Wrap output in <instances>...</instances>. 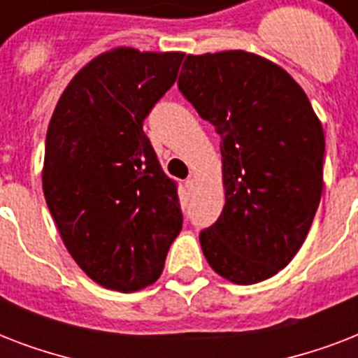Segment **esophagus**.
Wrapping results in <instances>:
<instances>
[{"instance_id": "1", "label": "esophagus", "mask_w": 358, "mask_h": 358, "mask_svg": "<svg viewBox=\"0 0 358 358\" xmlns=\"http://www.w3.org/2000/svg\"><path fill=\"white\" fill-rule=\"evenodd\" d=\"M184 185H185V189H187V193H191V191L195 189V180L193 178H187L184 182Z\"/></svg>"}]
</instances>
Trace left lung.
I'll use <instances>...</instances> for the list:
<instances>
[{
  "instance_id": "obj_1",
  "label": "left lung",
  "mask_w": 358,
  "mask_h": 358,
  "mask_svg": "<svg viewBox=\"0 0 358 358\" xmlns=\"http://www.w3.org/2000/svg\"><path fill=\"white\" fill-rule=\"evenodd\" d=\"M178 89L221 135L224 208L202 252L230 282H262L297 255L320 206L322 124L286 70L241 50L187 55Z\"/></svg>"
}]
</instances>
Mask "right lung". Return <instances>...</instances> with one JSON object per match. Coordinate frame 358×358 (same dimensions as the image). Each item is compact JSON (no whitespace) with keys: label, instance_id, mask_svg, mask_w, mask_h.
<instances>
[{"label":"right lung","instance_id":"1","mask_svg":"<svg viewBox=\"0 0 358 358\" xmlns=\"http://www.w3.org/2000/svg\"><path fill=\"white\" fill-rule=\"evenodd\" d=\"M182 59L134 48L102 53L70 81L48 126L46 204L76 264L108 289L156 282L182 230L176 182L143 129Z\"/></svg>","mask_w":358,"mask_h":358}]
</instances>
